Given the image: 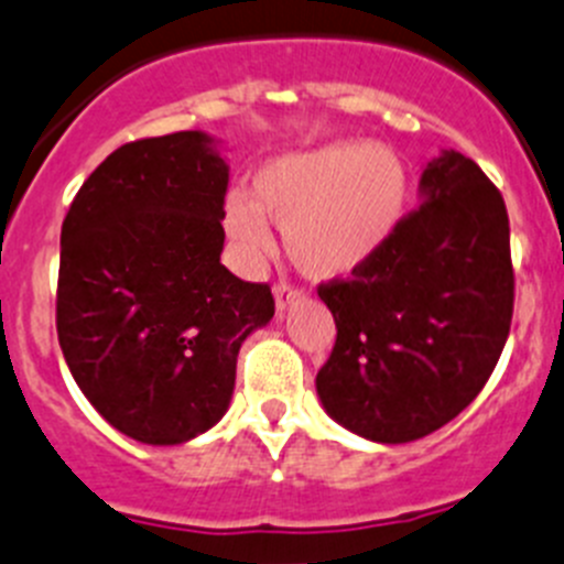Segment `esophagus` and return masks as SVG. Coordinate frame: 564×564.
I'll list each match as a JSON object with an SVG mask.
<instances>
[{"mask_svg": "<svg viewBox=\"0 0 564 564\" xmlns=\"http://www.w3.org/2000/svg\"><path fill=\"white\" fill-rule=\"evenodd\" d=\"M303 297H306V294L297 292V289L289 286V283H278V286H275V308H278V314H283L289 306L300 303V300H303Z\"/></svg>", "mask_w": 564, "mask_h": 564, "instance_id": "1", "label": "esophagus"}]
</instances>
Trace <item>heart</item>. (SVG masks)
Masks as SVG:
<instances>
[{"mask_svg":"<svg viewBox=\"0 0 564 564\" xmlns=\"http://www.w3.org/2000/svg\"><path fill=\"white\" fill-rule=\"evenodd\" d=\"M409 203L401 155L372 141H328L267 158L250 177V199L230 194L225 234L245 256L272 247L283 230L292 264L312 281L356 275L387 247Z\"/></svg>","mask_w":564,"mask_h":564,"instance_id":"heart-1","label":"heart"}]
</instances>
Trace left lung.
I'll return each mask as SVG.
<instances>
[{
    "label": "left lung",
    "instance_id": "8db88e82",
    "mask_svg": "<svg viewBox=\"0 0 564 564\" xmlns=\"http://www.w3.org/2000/svg\"><path fill=\"white\" fill-rule=\"evenodd\" d=\"M336 345L317 372L330 420L370 442L429 436L476 401L512 323L514 275L501 192L442 150L420 208L350 281L319 286Z\"/></svg>",
    "mask_w": 564,
    "mask_h": 564
}]
</instances>
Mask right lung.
<instances>
[{
  "instance_id": "add662e5",
  "label": "right lung",
  "mask_w": 564,
  "mask_h": 564,
  "mask_svg": "<svg viewBox=\"0 0 564 564\" xmlns=\"http://www.w3.org/2000/svg\"><path fill=\"white\" fill-rule=\"evenodd\" d=\"M230 166L181 130L130 141L88 175L61 228L57 341L94 409L144 445L225 417L236 356L275 314L264 283L219 261Z\"/></svg>"
}]
</instances>
